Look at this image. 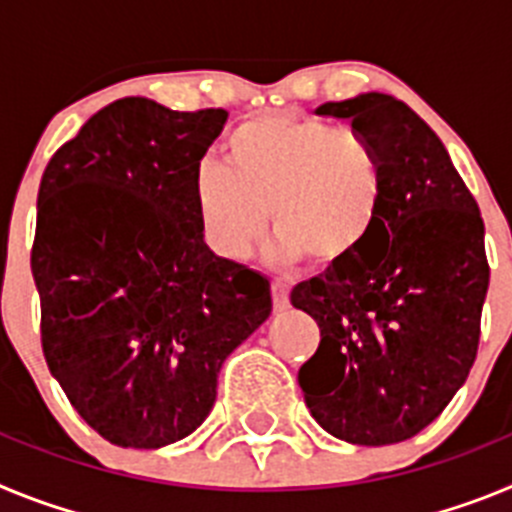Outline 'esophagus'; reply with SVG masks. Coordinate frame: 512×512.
I'll use <instances>...</instances> for the list:
<instances>
[{
    "mask_svg": "<svg viewBox=\"0 0 512 512\" xmlns=\"http://www.w3.org/2000/svg\"><path fill=\"white\" fill-rule=\"evenodd\" d=\"M271 300H274V310H287L289 307V287L282 282L271 284Z\"/></svg>",
    "mask_w": 512,
    "mask_h": 512,
    "instance_id": "obj_1",
    "label": "esophagus"
}]
</instances>
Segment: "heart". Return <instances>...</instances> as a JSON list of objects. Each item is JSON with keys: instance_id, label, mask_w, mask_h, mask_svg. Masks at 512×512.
<instances>
[{"instance_id": "obj_1", "label": "heart", "mask_w": 512, "mask_h": 512, "mask_svg": "<svg viewBox=\"0 0 512 512\" xmlns=\"http://www.w3.org/2000/svg\"><path fill=\"white\" fill-rule=\"evenodd\" d=\"M228 166L194 176V207L207 243L243 259L269 225L274 253L315 271L354 261L384 205V161L374 143L333 122L287 112L251 117L225 143Z\"/></svg>"}]
</instances>
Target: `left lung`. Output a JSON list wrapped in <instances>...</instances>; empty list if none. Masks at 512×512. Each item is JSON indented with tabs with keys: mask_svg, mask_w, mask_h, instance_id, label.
Returning <instances> with one entry per match:
<instances>
[{
	"mask_svg": "<svg viewBox=\"0 0 512 512\" xmlns=\"http://www.w3.org/2000/svg\"><path fill=\"white\" fill-rule=\"evenodd\" d=\"M384 161V205L354 261L292 289L318 351L297 382L330 436L361 446L413 438L469 377L490 287L485 223L441 138L390 94L320 104Z\"/></svg>",
	"mask_w": 512,
	"mask_h": 512,
	"instance_id": "left-lung-1",
	"label": "left lung"
}]
</instances>
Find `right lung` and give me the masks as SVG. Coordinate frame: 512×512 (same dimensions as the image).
<instances>
[{"label":"right lung","instance_id":"add662e5","mask_svg":"<svg viewBox=\"0 0 512 512\" xmlns=\"http://www.w3.org/2000/svg\"><path fill=\"white\" fill-rule=\"evenodd\" d=\"M225 120L117 99L40 179L30 269L45 364L76 413L125 449L202 425L223 361L271 312L269 279L215 256L194 207Z\"/></svg>","mask_w":512,"mask_h":512}]
</instances>
